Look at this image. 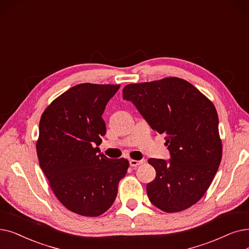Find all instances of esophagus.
<instances>
[{
  "instance_id": "obj_1",
  "label": "esophagus",
  "mask_w": 249,
  "mask_h": 249,
  "mask_svg": "<svg viewBox=\"0 0 249 249\" xmlns=\"http://www.w3.org/2000/svg\"><path fill=\"white\" fill-rule=\"evenodd\" d=\"M143 163V160H129V164H130L131 167H137L139 165H142Z\"/></svg>"
}]
</instances>
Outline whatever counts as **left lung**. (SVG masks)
Listing matches in <instances>:
<instances>
[{
  "label": "left lung",
  "instance_id": "left-lung-1",
  "mask_svg": "<svg viewBox=\"0 0 249 249\" xmlns=\"http://www.w3.org/2000/svg\"><path fill=\"white\" fill-rule=\"evenodd\" d=\"M123 99L133 103L153 130L166 136L171 159L148 160L157 173L146 185L150 202L166 213L190 208L209 189L222 160L213 104L178 77L128 84Z\"/></svg>",
  "mask_w": 249,
  "mask_h": 249
}]
</instances>
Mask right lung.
I'll return each instance as SVG.
<instances>
[{"label":"right lung","mask_w":249,"mask_h":249,"mask_svg":"<svg viewBox=\"0 0 249 249\" xmlns=\"http://www.w3.org/2000/svg\"><path fill=\"white\" fill-rule=\"evenodd\" d=\"M119 89V84L75 85L51 103L39 121V166L64 207L85 217L111 208L129 167L126 159H109L98 147L106 134L103 113Z\"/></svg>","instance_id":"add662e5"}]
</instances>
